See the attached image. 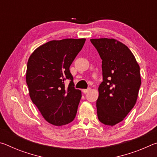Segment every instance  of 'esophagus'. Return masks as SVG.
Listing matches in <instances>:
<instances>
[{"instance_id":"esophagus-1","label":"esophagus","mask_w":157,"mask_h":157,"mask_svg":"<svg viewBox=\"0 0 157 157\" xmlns=\"http://www.w3.org/2000/svg\"><path fill=\"white\" fill-rule=\"evenodd\" d=\"M89 91H91V89L88 88V89H83V90H82V92H83L84 94H86V93H88Z\"/></svg>"}]
</instances>
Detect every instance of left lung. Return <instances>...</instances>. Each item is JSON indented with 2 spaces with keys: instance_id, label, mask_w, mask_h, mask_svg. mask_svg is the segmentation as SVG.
Listing matches in <instances>:
<instances>
[{
  "instance_id": "obj_1",
  "label": "left lung",
  "mask_w": 157,
  "mask_h": 157,
  "mask_svg": "<svg viewBox=\"0 0 157 157\" xmlns=\"http://www.w3.org/2000/svg\"><path fill=\"white\" fill-rule=\"evenodd\" d=\"M102 59V82L96 102L99 121L113 126L136 104L141 84L140 67L128 47L113 39H92Z\"/></svg>"
}]
</instances>
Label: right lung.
I'll return each mask as SVG.
<instances>
[{"instance_id": "add662e5", "label": "right lung", "mask_w": 157, "mask_h": 157, "mask_svg": "<svg viewBox=\"0 0 157 157\" xmlns=\"http://www.w3.org/2000/svg\"><path fill=\"white\" fill-rule=\"evenodd\" d=\"M85 41H50L37 48L28 59L26 82L30 98L44 118L54 125L68 124L75 118L82 93L74 86L69 68ZM66 79L70 80L68 87Z\"/></svg>"}]
</instances>
